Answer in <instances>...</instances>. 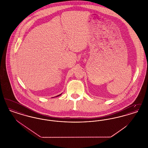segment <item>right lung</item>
Masks as SVG:
<instances>
[{"label": "right lung", "instance_id": "add662e5", "mask_svg": "<svg viewBox=\"0 0 148 148\" xmlns=\"http://www.w3.org/2000/svg\"><path fill=\"white\" fill-rule=\"evenodd\" d=\"M61 94H60V95H58V96H56V97H59V96H60Z\"/></svg>", "mask_w": 148, "mask_h": 148}]
</instances>
